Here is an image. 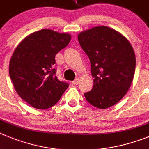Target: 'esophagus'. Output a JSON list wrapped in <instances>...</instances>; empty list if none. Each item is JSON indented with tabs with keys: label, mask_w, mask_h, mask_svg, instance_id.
<instances>
[{
	"label": "esophagus",
	"mask_w": 149,
	"mask_h": 149,
	"mask_svg": "<svg viewBox=\"0 0 149 149\" xmlns=\"http://www.w3.org/2000/svg\"><path fill=\"white\" fill-rule=\"evenodd\" d=\"M78 83H79V79H76L73 80V81H72V84H74V85H76V84H78Z\"/></svg>",
	"instance_id": "34e87169"
}]
</instances>
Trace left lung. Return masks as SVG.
Returning a JSON list of instances; mask_svg holds the SVG:
<instances>
[{"label": "left lung", "instance_id": "obj_1", "mask_svg": "<svg viewBox=\"0 0 149 149\" xmlns=\"http://www.w3.org/2000/svg\"><path fill=\"white\" fill-rule=\"evenodd\" d=\"M78 40L88 55L93 87L84 93L87 101L97 108L116 104L131 86L136 66L134 51L129 41L108 26H96L79 33Z\"/></svg>", "mask_w": 149, "mask_h": 149}]
</instances>
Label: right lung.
Returning a JSON list of instances; mask_svg holds the SVG:
<instances>
[{
    "instance_id": "1",
    "label": "right lung",
    "mask_w": 149,
    "mask_h": 149,
    "mask_svg": "<svg viewBox=\"0 0 149 149\" xmlns=\"http://www.w3.org/2000/svg\"><path fill=\"white\" fill-rule=\"evenodd\" d=\"M70 35L51 29L35 32L15 49L9 72L21 99L38 109H47L59 101L69 84L56 76L55 56L68 46Z\"/></svg>"
}]
</instances>
